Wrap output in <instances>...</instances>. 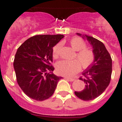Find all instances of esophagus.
Returning <instances> with one entry per match:
<instances>
[{"label":"esophagus","instance_id":"obj_1","mask_svg":"<svg viewBox=\"0 0 122 122\" xmlns=\"http://www.w3.org/2000/svg\"><path fill=\"white\" fill-rule=\"evenodd\" d=\"M66 79H67V80H69V81H73L75 80V79H72V78H69V77H66Z\"/></svg>","mask_w":122,"mask_h":122}]
</instances>
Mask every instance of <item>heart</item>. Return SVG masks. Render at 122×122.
Returning a JSON list of instances; mask_svg holds the SVG:
<instances>
[{
    "label": "heart",
    "instance_id": "obj_1",
    "mask_svg": "<svg viewBox=\"0 0 122 122\" xmlns=\"http://www.w3.org/2000/svg\"><path fill=\"white\" fill-rule=\"evenodd\" d=\"M71 45L74 50L77 51L75 58H77L81 63L83 69L89 67L95 61V54L90 49L86 48V43L80 37H74L70 41ZM62 44L57 43L53 48V56L55 58L60 56ZM77 60L72 61L62 60L57 62L56 69L57 72L64 76H73L79 71L81 65Z\"/></svg>",
    "mask_w": 122,
    "mask_h": 122
}]
</instances>
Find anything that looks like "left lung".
I'll return each instance as SVG.
<instances>
[{"label": "left lung", "mask_w": 122, "mask_h": 122, "mask_svg": "<svg viewBox=\"0 0 122 122\" xmlns=\"http://www.w3.org/2000/svg\"><path fill=\"white\" fill-rule=\"evenodd\" d=\"M83 39L87 40L93 47L95 61L82 72L80 80L85 83L81 92H75V95L83 101H90L100 96L111 81L112 74V58L102 42L87 35L77 33Z\"/></svg>", "instance_id": "1"}]
</instances>
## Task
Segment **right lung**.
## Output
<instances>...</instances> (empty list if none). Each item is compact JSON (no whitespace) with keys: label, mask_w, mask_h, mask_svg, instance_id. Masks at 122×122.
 <instances>
[{"label":"right lung","mask_w":122,"mask_h":122,"mask_svg":"<svg viewBox=\"0 0 122 122\" xmlns=\"http://www.w3.org/2000/svg\"><path fill=\"white\" fill-rule=\"evenodd\" d=\"M64 37L37 35L26 40L18 48L13 62L17 82L29 98L42 101L53 94L62 77L53 73L55 68L50 63L53 47Z\"/></svg>","instance_id":"1"}]
</instances>
